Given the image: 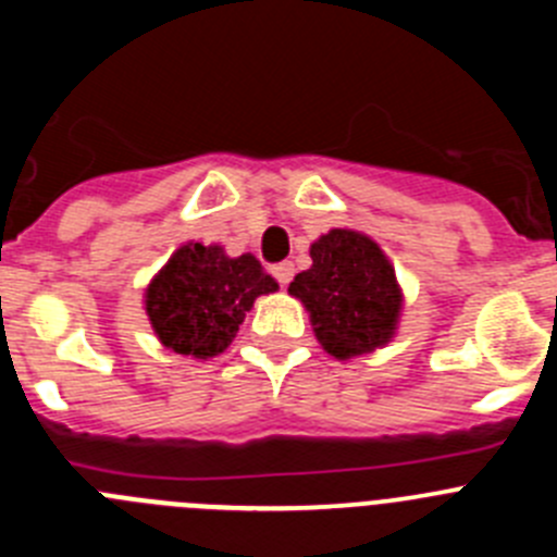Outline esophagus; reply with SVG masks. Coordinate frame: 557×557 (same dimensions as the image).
<instances>
[{
    "mask_svg": "<svg viewBox=\"0 0 557 557\" xmlns=\"http://www.w3.org/2000/svg\"><path fill=\"white\" fill-rule=\"evenodd\" d=\"M273 275H275V282L282 284V287H287V284L293 282V275H295V264H293V262H282V264H275V268H273Z\"/></svg>",
    "mask_w": 557,
    "mask_h": 557,
    "instance_id": "obj_1",
    "label": "esophagus"
}]
</instances>
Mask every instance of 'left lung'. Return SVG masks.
Wrapping results in <instances>:
<instances>
[{
    "label": "left lung",
    "instance_id": "8db88e82",
    "mask_svg": "<svg viewBox=\"0 0 557 557\" xmlns=\"http://www.w3.org/2000/svg\"><path fill=\"white\" fill-rule=\"evenodd\" d=\"M309 256L312 268L295 275L289 295L301 298L326 354L351 359L391 343L405 301L396 270L371 236L332 228Z\"/></svg>",
    "mask_w": 557,
    "mask_h": 557
}]
</instances>
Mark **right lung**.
<instances>
[{
    "label": "right lung",
    "instance_id": "right-lung-1",
    "mask_svg": "<svg viewBox=\"0 0 557 557\" xmlns=\"http://www.w3.org/2000/svg\"><path fill=\"white\" fill-rule=\"evenodd\" d=\"M275 289L256 256L231 259L220 245L186 243L145 289V309L166 348L209 359L231 346L256 298Z\"/></svg>",
    "mask_w": 557,
    "mask_h": 557
}]
</instances>
